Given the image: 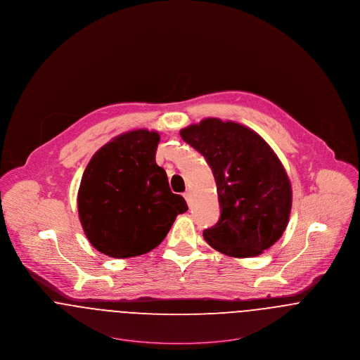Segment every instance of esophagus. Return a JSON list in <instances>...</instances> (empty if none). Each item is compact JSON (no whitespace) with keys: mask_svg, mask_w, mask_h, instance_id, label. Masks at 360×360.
I'll list each match as a JSON object with an SVG mask.
<instances>
[{"mask_svg":"<svg viewBox=\"0 0 360 360\" xmlns=\"http://www.w3.org/2000/svg\"><path fill=\"white\" fill-rule=\"evenodd\" d=\"M184 197H185V200L188 201V204H191V191H186L184 193Z\"/></svg>","mask_w":360,"mask_h":360,"instance_id":"obj_1","label":"esophagus"}]
</instances>
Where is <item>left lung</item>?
<instances>
[{
  "label": "left lung",
  "mask_w": 360,
  "mask_h": 360,
  "mask_svg": "<svg viewBox=\"0 0 360 360\" xmlns=\"http://www.w3.org/2000/svg\"><path fill=\"white\" fill-rule=\"evenodd\" d=\"M213 172L220 219L204 238L220 253L249 258L269 249L284 233L292 189L280 159L254 130L233 121L205 118L181 130Z\"/></svg>",
  "instance_id": "8db88e82"
}]
</instances>
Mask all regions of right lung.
I'll list each match as a JSON object with an SVG mask.
<instances>
[{
    "label": "right lung",
    "mask_w": 360,
    "mask_h": 360,
    "mask_svg": "<svg viewBox=\"0 0 360 360\" xmlns=\"http://www.w3.org/2000/svg\"><path fill=\"white\" fill-rule=\"evenodd\" d=\"M160 136L137 129L112 139L85 169L77 210L91 245L112 258L148 253L188 211L155 160Z\"/></svg>",
    "instance_id": "add662e5"
}]
</instances>
